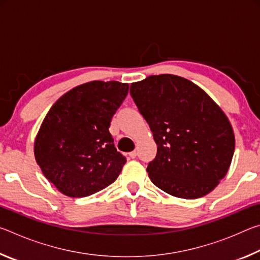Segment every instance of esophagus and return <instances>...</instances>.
<instances>
[{
    "mask_svg": "<svg viewBox=\"0 0 260 260\" xmlns=\"http://www.w3.org/2000/svg\"><path fill=\"white\" fill-rule=\"evenodd\" d=\"M136 155H138V152H136V150L129 152V157H131V158H135V157H136Z\"/></svg>",
    "mask_w": 260,
    "mask_h": 260,
    "instance_id": "1",
    "label": "esophagus"
}]
</instances>
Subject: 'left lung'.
Masks as SVG:
<instances>
[{"instance_id": "left-lung-1", "label": "left lung", "mask_w": 260, "mask_h": 260, "mask_svg": "<svg viewBox=\"0 0 260 260\" xmlns=\"http://www.w3.org/2000/svg\"><path fill=\"white\" fill-rule=\"evenodd\" d=\"M131 95L157 144L147 167L151 182L186 200L212 191L235 149L234 132L221 109L199 86L173 74L132 83Z\"/></svg>"}]
</instances>
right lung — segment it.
<instances>
[{"label":"right lung","instance_id":"right-lung-1","mask_svg":"<svg viewBox=\"0 0 260 260\" xmlns=\"http://www.w3.org/2000/svg\"><path fill=\"white\" fill-rule=\"evenodd\" d=\"M128 83L90 81L52 105L34 143L42 173L60 192L86 197L116 181L126 158L109 127L128 93Z\"/></svg>","mask_w":260,"mask_h":260}]
</instances>
